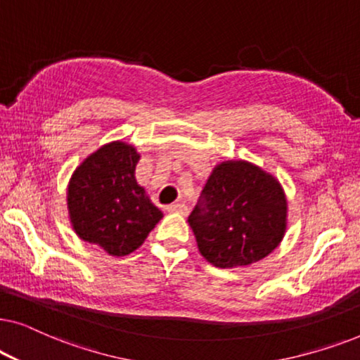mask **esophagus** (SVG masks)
I'll return each mask as SVG.
<instances>
[{
	"label": "esophagus",
	"mask_w": 360,
	"mask_h": 360,
	"mask_svg": "<svg viewBox=\"0 0 360 360\" xmlns=\"http://www.w3.org/2000/svg\"><path fill=\"white\" fill-rule=\"evenodd\" d=\"M167 211H170V213H179V214H188V206L185 203H172L167 206Z\"/></svg>",
	"instance_id": "obj_1"
}]
</instances>
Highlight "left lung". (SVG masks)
<instances>
[{"mask_svg":"<svg viewBox=\"0 0 360 360\" xmlns=\"http://www.w3.org/2000/svg\"><path fill=\"white\" fill-rule=\"evenodd\" d=\"M288 201L277 176L248 160L214 165L188 216L200 254L219 269L248 267L282 243Z\"/></svg>","mask_w":360,"mask_h":360,"instance_id":"8db88e82","label":"left lung"}]
</instances>
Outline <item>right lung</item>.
Instances as JSON below:
<instances>
[{
	"label": "right lung",
	"instance_id": "right-lung-1",
	"mask_svg": "<svg viewBox=\"0 0 360 360\" xmlns=\"http://www.w3.org/2000/svg\"><path fill=\"white\" fill-rule=\"evenodd\" d=\"M139 160L129 142H106L80 162L67 185L68 219L75 234L115 257L139 249L164 216L137 184Z\"/></svg>",
	"mask_w": 360,
	"mask_h": 360
}]
</instances>
